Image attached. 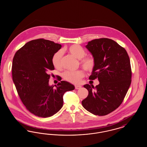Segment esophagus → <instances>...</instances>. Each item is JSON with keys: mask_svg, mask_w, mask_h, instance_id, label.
Listing matches in <instances>:
<instances>
[{"mask_svg": "<svg viewBox=\"0 0 147 147\" xmlns=\"http://www.w3.org/2000/svg\"><path fill=\"white\" fill-rule=\"evenodd\" d=\"M81 88H82V86H80V85H76L75 86L76 89H80Z\"/></svg>", "mask_w": 147, "mask_h": 147, "instance_id": "1", "label": "esophagus"}]
</instances>
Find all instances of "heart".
<instances>
[{"label":"heart","instance_id":"heart-1","mask_svg":"<svg viewBox=\"0 0 147 147\" xmlns=\"http://www.w3.org/2000/svg\"><path fill=\"white\" fill-rule=\"evenodd\" d=\"M67 51L71 56L74 57L78 59H81L80 62V65L86 71H91L94 69L95 65L94 58L92 57L84 58L86 55V52L82 46L78 45H73L67 49ZM62 55V52L59 51L56 52L52 57V64L56 68H59L61 66ZM84 77V73L81 70L76 71H67L63 74V78L68 82L73 84L79 83Z\"/></svg>","mask_w":147,"mask_h":147}]
</instances>
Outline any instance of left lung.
<instances>
[{
  "label": "left lung",
  "instance_id": "1",
  "mask_svg": "<svg viewBox=\"0 0 147 147\" xmlns=\"http://www.w3.org/2000/svg\"><path fill=\"white\" fill-rule=\"evenodd\" d=\"M95 65L90 80L98 78L99 84H85L89 94L82 102L84 109L98 116H105L122 104L131 83L132 71L126 49L111 39L102 38L88 43Z\"/></svg>",
  "mask_w": 147,
  "mask_h": 147
}]
</instances>
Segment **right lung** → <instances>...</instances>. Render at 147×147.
Here are the masks:
<instances>
[{"label":"right lung","mask_w":147,"mask_h":147,"mask_svg":"<svg viewBox=\"0 0 147 147\" xmlns=\"http://www.w3.org/2000/svg\"><path fill=\"white\" fill-rule=\"evenodd\" d=\"M61 47L53 41L37 39L26 43L13 58L12 77L16 90L26 109L36 116L56 114L63 106L64 94L75 89L66 81L49 85L48 72L55 69L52 57Z\"/></svg>","instance_id":"add662e5"}]
</instances>
